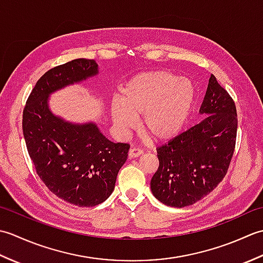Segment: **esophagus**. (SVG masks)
Instances as JSON below:
<instances>
[{"label":"esophagus","mask_w":263,"mask_h":263,"mask_svg":"<svg viewBox=\"0 0 263 263\" xmlns=\"http://www.w3.org/2000/svg\"><path fill=\"white\" fill-rule=\"evenodd\" d=\"M143 154V150L142 149H139V148H136V147H132L130 149V152H128V157L130 158H135V157H138V156H140Z\"/></svg>","instance_id":"esophagus-1"}]
</instances>
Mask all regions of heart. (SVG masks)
<instances>
[{"label":"heart","mask_w":263,"mask_h":263,"mask_svg":"<svg viewBox=\"0 0 263 263\" xmlns=\"http://www.w3.org/2000/svg\"><path fill=\"white\" fill-rule=\"evenodd\" d=\"M195 96L193 82L170 71L142 72L121 88L120 100L110 103L114 125L127 131L142 115L143 131L156 141L174 138L191 113Z\"/></svg>","instance_id":"1"}]
</instances>
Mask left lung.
Masks as SVG:
<instances>
[{
  "label": "left lung",
  "mask_w": 263,
  "mask_h": 263,
  "mask_svg": "<svg viewBox=\"0 0 263 263\" xmlns=\"http://www.w3.org/2000/svg\"><path fill=\"white\" fill-rule=\"evenodd\" d=\"M198 124L157 148L159 167L150 189L160 202L183 208L209 194L225 177L235 149L237 113L233 98L211 74Z\"/></svg>",
  "instance_id": "8db88e82"
}]
</instances>
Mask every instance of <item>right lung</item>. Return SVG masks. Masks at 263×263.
I'll list each match as a JSON object with an SVG mask.
<instances>
[{
    "label": "right lung",
    "instance_id": "obj_1",
    "mask_svg": "<svg viewBox=\"0 0 263 263\" xmlns=\"http://www.w3.org/2000/svg\"><path fill=\"white\" fill-rule=\"evenodd\" d=\"M97 73L96 61L87 59L48 70L33 87L22 115L28 154L39 178L57 197L78 206H95L109 197L130 146L109 141L96 123L76 124L54 115L48 97Z\"/></svg>",
    "mask_w": 263,
    "mask_h": 263
}]
</instances>
